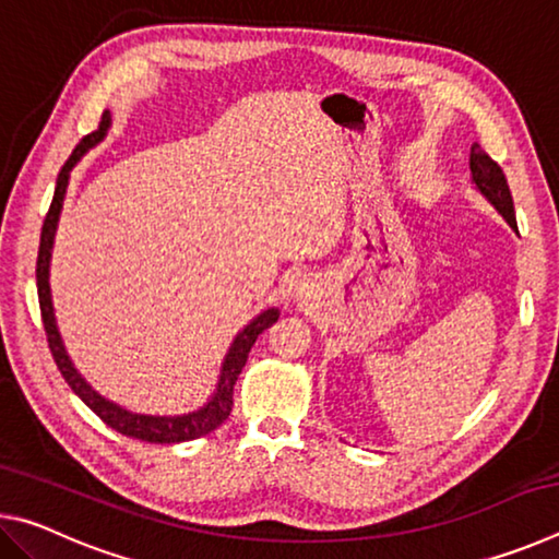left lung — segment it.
<instances>
[{
    "instance_id": "1",
    "label": "left lung",
    "mask_w": 559,
    "mask_h": 559,
    "mask_svg": "<svg viewBox=\"0 0 559 559\" xmlns=\"http://www.w3.org/2000/svg\"><path fill=\"white\" fill-rule=\"evenodd\" d=\"M471 175H473V182H476V187L480 189V194H484L500 214H503V219L513 226V229H518L515 206H513V197H510L508 179L496 159H490L484 150H480V145L471 147Z\"/></svg>"
}]
</instances>
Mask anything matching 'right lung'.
<instances>
[{"mask_svg":"<svg viewBox=\"0 0 559 559\" xmlns=\"http://www.w3.org/2000/svg\"><path fill=\"white\" fill-rule=\"evenodd\" d=\"M110 128V112H103V118L98 122V130L88 132L86 138L81 140L71 157L66 159V165L61 167L59 179H56V192L49 206V214H46L44 226H41V243H39V259H36V288H39V306H41V320H44V330H46V340H49V349L53 355V362L59 367V372L63 374V380L69 382L71 390L86 402L88 409L96 412L103 421L108 424L110 429H116L122 437L130 439H140L147 443H179V441H192L200 439L204 433L214 431L216 427L229 419L231 406H234V384L239 380V374L246 365V357H249L253 343L257 337L263 333V330L271 328L278 320V308H269L263 310L261 316H257L246 325L239 335L234 337V343L229 347V353L224 357L222 365V374L219 382H216V390L212 394V400L206 402L202 409L189 412V414H179V416H150V414H132L122 406L112 404L108 400L91 390V384L83 380L75 370L73 362L69 359V353L61 343L59 328H56V318H53V302H51V288H49V263H51V249H53V236H56V226H59V214L63 206V197H66V187H69V177L75 163L88 153L93 145H98L106 132Z\"/></svg>","mask_w":559,"mask_h":559,"instance_id":"right-lung-1","label":"right lung"}]
</instances>
